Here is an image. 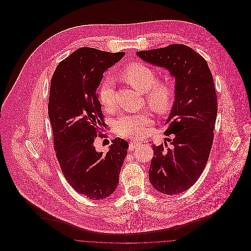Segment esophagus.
Returning <instances> with one entry per match:
<instances>
[{"instance_id":"obj_1","label":"esophagus","mask_w":251,"mask_h":251,"mask_svg":"<svg viewBox=\"0 0 251 251\" xmlns=\"http://www.w3.org/2000/svg\"><path fill=\"white\" fill-rule=\"evenodd\" d=\"M139 145H140L139 142H136V141H134V142L132 141V142H131V141H130V142L128 143V151H134V150H135Z\"/></svg>"}]
</instances>
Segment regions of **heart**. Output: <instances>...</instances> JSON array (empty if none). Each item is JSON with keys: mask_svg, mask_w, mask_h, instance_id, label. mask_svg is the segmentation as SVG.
<instances>
[{"mask_svg": "<svg viewBox=\"0 0 251 251\" xmlns=\"http://www.w3.org/2000/svg\"><path fill=\"white\" fill-rule=\"evenodd\" d=\"M122 77L133 88L145 93L148 106L157 114L166 113L173 104L174 88L166 80H157L155 71L141 63H133L125 68ZM100 101L108 111L115 108V86L112 79L102 81L100 92ZM151 123L148 113L121 115L114 122V129L120 136L126 138H139Z\"/></svg>", "mask_w": 251, "mask_h": 251, "instance_id": "obj_1", "label": "heart"}]
</instances>
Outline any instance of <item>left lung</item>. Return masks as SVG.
<instances>
[{"mask_svg":"<svg viewBox=\"0 0 251 251\" xmlns=\"http://www.w3.org/2000/svg\"><path fill=\"white\" fill-rule=\"evenodd\" d=\"M137 55L151 65L166 68L176 78L175 102L165 142L152 146L149 169L151 185L167 195L179 194L199 179L208 162L214 141L217 99L214 78L206 60L184 44L139 51Z\"/></svg>","mask_w":251,"mask_h":251,"instance_id":"obj_1","label":"left lung"}]
</instances>
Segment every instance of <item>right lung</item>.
I'll use <instances>...</instances> for the list:
<instances>
[{"label":"right lung","instance_id":"obj_1","mask_svg":"<svg viewBox=\"0 0 251 251\" xmlns=\"http://www.w3.org/2000/svg\"><path fill=\"white\" fill-rule=\"evenodd\" d=\"M125 54L79 48L57 66L51 79L48 115L57 159L69 183L92 200L116 190L127 154L128 144L119 137L106 154L94 146L106 125L97 89L104 72Z\"/></svg>","mask_w":251,"mask_h":251}]
</instances>
